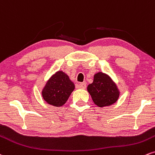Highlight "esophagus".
I'll return each mask as SVG.
<instances>
[{
    "label": "esophagus",
    "instance_id": "esophagus-1",
    "mask_svg": "<svg viewBox=\"0 0 155 155\" xmlns=\"http://www.w3.org/2000/svg\"><path fill=\"white\" fill-rule=\"evenodd\" d=\"M78 87H79V88H81V89L86 88V83H80L79 84H78Z\"/></svg>",
    "mask_w": 155,
    "mask_h": 155
}]
</instances>
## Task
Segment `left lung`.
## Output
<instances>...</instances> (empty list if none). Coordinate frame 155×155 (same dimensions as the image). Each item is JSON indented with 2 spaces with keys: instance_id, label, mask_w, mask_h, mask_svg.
<instances>
[{
  "instance_id": "1",
  "label": "left lung",
  "mask_w": 155,
  "mask_h": 155,
  "mask_svg": "<svg viewBox=\"0 0 155 155\" xmlns=\"http://www.w3.org/2000/svg\"><path fill=\"white\" fill-rule=\"evenodd\" d=\"M87 89L94 102L100 107L110 106L117 101L119 97L116 85L109 76L102 72L94 75V82L88 85Z\"/></svg>"
}]
</instances>
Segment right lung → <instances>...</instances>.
Segmentation results:
<instances>
[{
  "instance_id": "1",
  "label": "right lung",
  "mask_w": 155,
  "mask_h": 155,
  "mask_svg": "<svg viewBox=\"0 0 155 155\" xmlns=\"http://www.w3.org/2000/svg\"><path fill=\"white\" fill-rule=\"evenodd\" d=\"M74 89V85L66 74L59 71L47 82L42 95L49 104L61 107L64 104L71 93Z\"/></svg>"
}]
</instances>
